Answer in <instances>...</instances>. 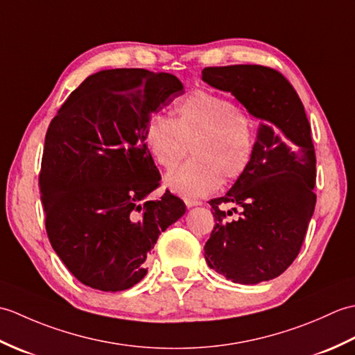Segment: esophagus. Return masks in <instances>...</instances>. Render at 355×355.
I'll use <instances>...</instances> for the list:
<instances>
[{
  "instance_id": "obj_1",
  "label": "esophagus",
  "mask_w": 355,
  "mask_h": 355,
  "mask_svg": "<svg viewBox=\"0 0 355 355\" xmlns=\"http://www.w3.org/2000/svg\"><path fill=\"white\" fill-rule=\"evenodd\" d=\"M184 202H186L187 207H195V206H201L202 205V202L198 201V200H186Z\"/></svg>"
}]
</instances>
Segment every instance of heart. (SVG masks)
Masks as SVG:
<instances>
[{"label": "heart", "instance_id": "1", "mask_svg": "<svg viewBox=\"0 0 355 355\" xmlns=\"http://www.w3.org/2000/svg\"><path fill=\"white\" fill-rule=\"evenodd\" d=\"M145 141L155 163L173 169L166 186L186 198L215 192L221 182H236L250 168L256 150V120L225 96L197 89L173 105V119L157 114L146 125Z\"/></svg>", "mask_w": 355, "mask_h": 355}]
</instances>
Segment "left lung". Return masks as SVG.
I'll use <instances>...</instances> for the list:
<instances>
[{"label": "left lung", "mask_w": 355, "mask_h": 355, "mask_svg": "<svg viewBox=\"0 0 355 355\" xmlns=\"http://www.w3.org/2000/svg\"><path fill=\"white\" fill-rule=\"evenodd\" d=\"M201 76L209 85L230 92L259 119L250 168L224 197L209 201L215 227L205 245L206 262L232 282L270 281L296 259L314 212L310 122L296 89L270 67H206ZM227 202L241 207L236 220L220 210Z\"/></svg>", "instance_id": "left-lung-1"}]
</instances>
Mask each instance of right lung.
Returning a JSON list of instances; mask_svg holds the SVG:
<instances>
[{
  "label": "right lung",
  "instance_id": "right-lung-1",
  "mask_svg": "<svg viewBox=\"0 0 355 355\" xmlns=\"http://www.w3.org/2000/svg\"><path fill=\"white\" fill-rule=\"evenodd\" d=\"M184 93L169 73L102 70L88 76L49 125L40 173L45 230L53 250L84 285L123 291L148 273L158 235L184 202L160 186L146 125Z\"/></svg>",
  "mask_w": 355,
  "mask_h": 355
}]
</instances>
